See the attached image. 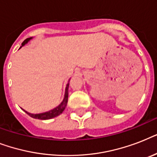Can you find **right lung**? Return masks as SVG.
<instances>
[{
	"label": "right lung",
	"instance_id": "obj_1",
	"mask_svg": "<svg viewBox=\"0 0 157 157\" xmlns=\"http://www.w3.org/2000/svg\"><path fill=\"white\" fill-rule=\"evenodd\" d=\"M31 39H33V37H29L27 38L26 40H23V42L22 43V46L27 44V43L31 40ZM21 46V47H22ZM20 47V48H21ZM68 86H69V83L66 86V90H65V94H64V98L63 102H62L60 104L56 107L54 109L50 110L49 112H43V113H39V114H32V113H29V112H25L27 114H28L31 117H33V118H35V119H39V120H48V119H51V118H54L55 117H58L59 115H60L62 112H63L64 109H65V107L67 106V98H68Z\"/></svg>",
	"mask_w": 157,
	"mask_h": 157
}]
</instances>
